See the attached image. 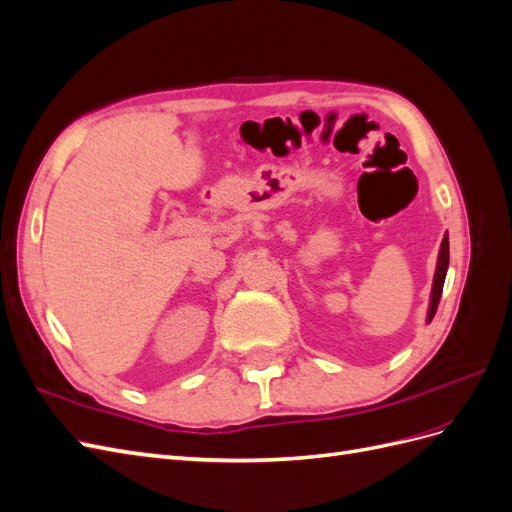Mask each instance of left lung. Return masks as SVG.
Returning a JSON list of instances; mask_svg holds the SVG:
<instances>
[{"mask_svg":"<svg viewBox=\"0 0 512 512\" xmlns=\"http://www.w3.org/2000/svg\"><path fill=\"white\" fill-rule=\"evenodd\" d=\"M446 271H448V232L442 239L440 245V254H438V265H436V273H433V284H431V297H429V309H427V324L436 316V309L442 297V288H444V280H446Z\"/></svg>","mask_w":512,"mask_h":512,"instance_id":"1","label":"left lung"}]
</instances>
